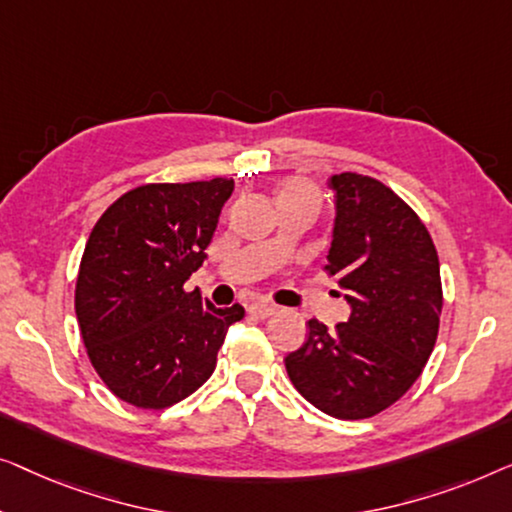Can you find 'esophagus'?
<instances>
[{
    "label": "esophagus",
    "instance_id": "esophagus-1",
    "mask_svg": "<svg viewBox=\"0 0 512 512\" xmlns=\"http://www.w3.org/2000/svg\"><path fill=\"white\" fill-rule=\"evenodd\" d=\"M278 311V306H273V304H264V301H257V304H250L248 306V313L250 315H255V318H271L273 313Z\"/></svg>",
    "mask_w": 512,
    "mask_h": 512
}]
</instances>
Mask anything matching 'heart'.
Listing matches in <instances>:
<instances>
[{
	"mask_svg": "<svg viewBox=\"0 0 512 512\" xmlns=\"http://www.w3.org/2000/svg\"><path fill=\"white\" fill-rule=\"evenodd\" d=\"M285 197H313V199H318V190H315L311 183L294 178V181H287L283 187H280V199H285Z\"/></svg>",
	"mask_w": 512,
	"mask_h": 512,
	"instance_id": "b5f03b06",
	"label": "heart"
}]
</instances>
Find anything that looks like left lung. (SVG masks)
I'll list each match as a JSON object with an SVG mask.
<instances>
[{
    "label": "left lung",
    "instance_id": "obj_1",
    "mask_svg": "<svg viewBox=\"0 0 512 512\" xmlns=\"http://www.w3.org/2000/svg\"><path fill=\"white\" fill-rule=\"evenodd\" d=\"M334 241L325 271L348 290V322L308 320L285 357L301 397L338 420H366L406 394L441 325L443 285L431 234L413 208L376 178L338 174Z\"/></svg>",
    "mask_w": 512,
    "mask_h": 512
}]
</instances>
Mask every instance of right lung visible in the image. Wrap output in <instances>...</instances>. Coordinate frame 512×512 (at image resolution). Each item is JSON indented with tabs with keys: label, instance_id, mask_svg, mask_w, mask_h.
<instances>
[{
	"label": "right lung",
	"instance_id": "1",
	"mask_svg": "<svg viewBox=\"0 0 512 512\" xmlns=\"http://www.w3.org/2000/svg\"><path fill=\"white\" fill-rule=\"evenodd\" d=\"M234 178L148 183L122 194L92 229L76 278V318L104 385L164 410L211 378L227 327L246 311L215 308L185 280L204 264Z\"/></svg>",
	"mask_w": 512,
	"mask_h": 512
}]
</instances>
